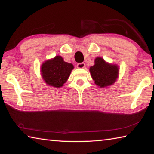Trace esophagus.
Wrapping results in <instances>:
<instances>
[{"label":"esophagus","mask_w":154,"mask_h":154,"mask_svg":"<svg viewBox=\"0 0 154 154\" xmlns=\"http://www.w3.org/2000/svg\"><path fill=\"white\" fill-rule=\"evenodd\" d=\"M85 63H83V62H82V63H79L77 64V67L78 68V69H83V68L85 67Z\"/></svg>","instance_id":"34e87169"}]
</instances>
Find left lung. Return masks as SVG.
Returning <instances> with one entry per match:
<instances>
[{
  "label": "left lung",
  "instance_id": "1",
  "mask_svg": "<svg viewBox=\"0 0 154 154\" xmlns=\"http://www.w3.org/2000/svg\"><path fill=\"white\" fill-rule=\"evenodd\" d=\"M94 63L90 68V72L96 84L101 88L113 85L118 77V65L107 63L100 57L95 59Z\"/></svg>",
  "mask_w": 154,
  "mask_h": 154
}]
</instances>
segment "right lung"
Instances as JSON below:
<instances>
[{
	"label": "right lung",
	"mask_w": 154,
	"mask_h": 154,
	"mask_svg": "<svg viewBox=\"0 0 154 154\" xmlns=\"http://www.w3.org/2000/svg\"><path fill=\"white\" fill-rule=\"evenodd\" d=\"M73 65L64 61L60 56L44 62L41 65V75L47 84L55 88L63 86L71 75Z\"/></svg>",
	"instance_id": "right-lung-1"
}]
</instances>
